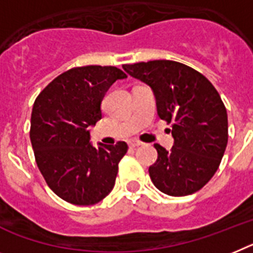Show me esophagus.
<instances>
[{"label":"esophagus","instance_id":"obj_1","mask_svg":"<svg viewBox=\"0 0 253 253\" xmlns=\"http://www.w3.org/2000/svg\"><path fill=\"white\" fill-rule=\"evenodd\" d=\"M128 144H130L131 148H136V146L143 145V143H141V141H139V140H136V139L130 140V141H128Z\"/></svg>","mask_w":253,"mask_h":253}]
</instances>
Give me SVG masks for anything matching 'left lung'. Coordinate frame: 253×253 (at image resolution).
<instances>
[{
    "instance_id": "left-lung-1",
    "label": "left lung",
    "mask_w": 253,
    "mask_h": 253,
    "mask_svg": "<svg viewBox=\"0 0 253 253\" xmlns=\"http://www.w3.org/2000/svg\"><path fill=\"white\" fill-rule=\"evenodd\" d=\"M150 86L161 120L172 125L173 146L154 144L158 159L149 167L153 184L165 194L184 197L202 189L217 171L228 144V113L207 78L172 60L123 65Z\"/></svg>"
}]
</instances>
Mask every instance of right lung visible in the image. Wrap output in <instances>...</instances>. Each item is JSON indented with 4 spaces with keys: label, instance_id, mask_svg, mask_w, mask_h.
<instances>
[{
    "label": "right lung",
    "instance_id": "obj_1",
    "mask_svg": "<svg viewBox=\"0 0 253 253\" xmlns=\"http://www.w3.org/2000/svg\"><path fill=\"white\" fill-rule=\"evenodd\" d=\"M123 78L126 73L116 67L73 68L36 99L31 117L36 162L51 190L72 205H95L113 189L127 144L95 148L88 128L101 120L105 92Z\"/></svg>",
    "mask_w": 253,
    "mask_h": 253
}]
</instances>
